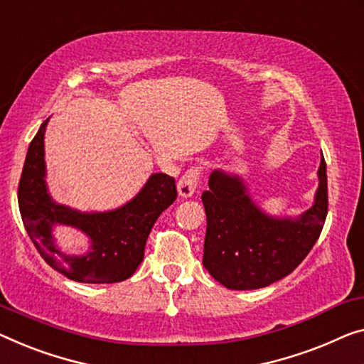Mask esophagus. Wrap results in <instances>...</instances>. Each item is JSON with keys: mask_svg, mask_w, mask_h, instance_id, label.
<instances>
[{"mask_svg": "<svg viewBox=\"0 0 364 364\" xmlns=\"http://www.w3.org/2000/svg\"><path fill=\"white\" fill-rule=\"evenodd\" d=\"M199 176H200V170L196 166V168H189V170L180 178V181H178V193H180L181 198L193 196L198 188Z\"/></svg>", "mask_w": 364, "mask_h": 364, "instance_id": "1", "label": "esophagus"}]
</instances>
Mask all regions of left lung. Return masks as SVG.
Segmentation results:
<instances>
[{
	"label": "left lung",
	"instance_id": "obj_1",
	"mask_svg": "<svg viewBox=\"0 0 364 364\" xmlns=\"http://www.w3.org/2000/svg\"><path fill=\"white\" fill-rule=\"evenodd\" d=\"M200 199L208 215L204 268L229 289H259L292 273L321 237L328 210L327 165L322 155L316 200L297 219L264 214L242 178L222 170L210 173Z\"/></svg>",
	"mask_w": 364,
	"mask_h": 364
}]
</instances>
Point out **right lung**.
Here are the masks:
<instances>
[{"label": "right lung", "mask_w": 364, "mask_h": 364, "mask_svg": "<svg viewBox=\"0 0 364 364\" xmlns=\"http://www.w3.org/2000/svg\"><path fill=\"white\" fill-rule=\"evenodd\" d=\"M47 122L48 119L29 144L18 188L19 213L27 234L47 264L68 279L109 284L130 278L142 263L151 227L178 196L175 178L154 173L137 196L107 213H80L53 203L47 193L43 160ZM55 223L77 226L88 235L90 252L75 257L58 251L51 235Z\"/></svg>", "instance_id": "add662e5"}]
</instances>
